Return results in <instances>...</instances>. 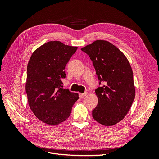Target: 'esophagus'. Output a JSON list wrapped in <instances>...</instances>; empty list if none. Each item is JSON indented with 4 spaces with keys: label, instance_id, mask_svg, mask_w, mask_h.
Returning a JSON list of instances; mask_svg holds the SVG:
<instances>
[{
    "label": "esophagus",
    "instance_id": "1",
    "mask_svg": "<svg viewBox=\"0 0 159 159\" xmlns=\"http://www.w3.org/2000/svg\"><path fill=\"white\" fill-rule=\"evenodd\" d=\"M86 95H87V93H80V94H79V96H80V98H84L85 96H86Z\"/></svg>",
    "mask_w": 159,
    "mask_h": 159
}]
</instances>
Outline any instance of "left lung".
Segmentation results:
<instances>
[{"label": "left lung", "mask_w": 159, "mask_h": 159, "mask_svg": "<svg viewBox=\"0 0 159 159\" xmlns=\"http://www.w3.org/2000/svg\"><path fill=\"white\" fill-rule=\"evenodd\" d=\"M81 50L92 61L99 85L105 82L95 89L98 104L92 111L93 118L112 126L123 119L135 96L131 65L123 53L107 41L96 40Z\"/></svg>", "instance_id": "1"}]
</instances>
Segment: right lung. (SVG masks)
Returning <instances> with one entry per match:
<instances>
[{
	"label": "right lung",
	"mask_w": 159,
	"mask_h": 159,
	"mask_svg": "<svg viewBox=\"0 0 159 159\" xmlns=\"http://www.w3.org/2000/svg\"><path fill=\"white\" fill-rule=\"evenodd\" d=\"M78 47L50 41L33 52L27 66L26 91L30 109L40 121L56 125L68 119L78 94L63 89L65 67Z\"/></svg>",
	"instance_id": "1"
}]
</instances>
